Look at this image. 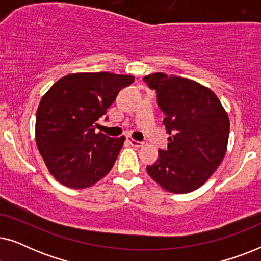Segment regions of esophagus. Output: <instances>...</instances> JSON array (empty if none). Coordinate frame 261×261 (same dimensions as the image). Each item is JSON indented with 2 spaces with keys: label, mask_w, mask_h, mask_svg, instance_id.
Returning <instances> with one entry per match:
<instances>
[{
  "label": "esophagus",
  "mask_w": 261,
  "mask_h": 261,
  "mask_svg": "<svg viewBox=\"0 0 261 261\" xmlns=\"http://www.w3.org/2000/svg\"><path fill=\"white\" fill-rule=\"evenodd\" d=\"M128 141H129V144L133 146V147H137V148L142 147V145H144V144H142V142L134 140V139H132V138H128Z\"/></svg>",
  "instance_id": "1"
}]
</instances>
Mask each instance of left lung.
I'll use <instances>...</instances> for the list:
<instances>
[{"mask_svg":"<svg viewBox=\"0 0 261 261\" xmlns=\"http://www.w3.org/2000/svg\"><path fill=\"white\" fill-rule=\"evenodd\" d=\"M158 92L165 113L163 123L170 134L167 151L147 166L149 177L164 190L188 194L202 187L224 158L229 137V117L209 88L163 72L144 78Z\"/></svg>","mask_w":261,"mask_h":261,"instance_id":"left-lung-1","label":"left lung"}]
</instances>
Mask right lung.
<instances>
[{
    "label": "right lung",
    "instance_id": "obj_1",
    "mask_svg": "<svg viewBox=\"0 0 261 261\" xmlns=\"http://www.w3.org/2000/svg\"><path fill=\"white\" fill-rule=\"evenodd\" d=\"M130 74L70 73L42 96L35 119V141L48 172L71 189L90 188L112 170L124 137L96 133L97 120Z\"/></svg>",
    "mask_w": 261,
    "mask_h": 261
}]
</instances>
